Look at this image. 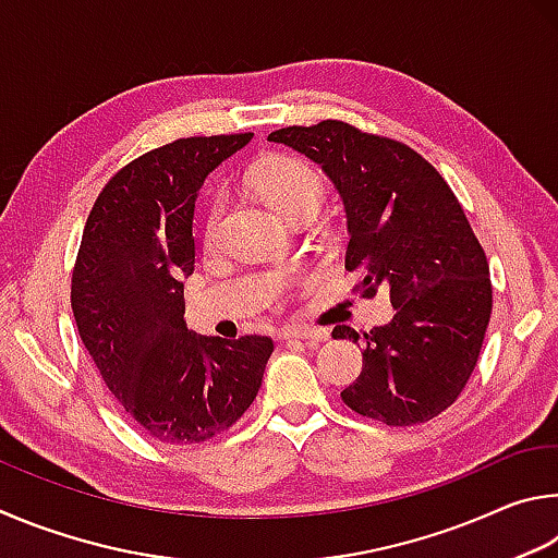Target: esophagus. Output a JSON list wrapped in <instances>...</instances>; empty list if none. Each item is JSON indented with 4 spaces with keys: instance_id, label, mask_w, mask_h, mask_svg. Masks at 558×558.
I'll return each instance as SVG.
<instances>
[{
    "instance_id": "obj_1",
    "label": "esophagus",
    "mask_w": 558,
    "mask_h": 558,
    "mask_svg": "<svg viewBox=\"0 0 558 558\" xmlns=\"http://www.w3.org/2000/svg\"><path fill=\"white\" fill-rule=\"evenodd\" d=\"M281 340H314V343H320V340H328L330 333L326 328H304V326H287L281 328L279 333Z\"/></svg>"
}]
</instances>
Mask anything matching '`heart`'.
<instances>
[{"label":"heart","mask_w":558,"mask_h":558,"mask_svg":"<svg viewBox=\"0 0 558 558\" xmlns=\"http://www.w3.org/2000/svg\"><path fill=\"white\" fill-rule=\"evenodd\" d=\"M252 185L281 218L296 222L314 218L324 198V175L314 163L296 154H269L254 166ZM222 203L215 198L205 215V240H213L220 222Z\"/></svg>","instance_id":"1"}]
</instances>
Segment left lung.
<instances>
[{
  "mask_svg": "<svg viewBox=\"0 0 558 558\" xmlns=\"http://www.w3.org/2000/svg\"><path fill=\"white\" fill-rule=\"evenodd\" d=\"M269 142L320 163L343 195L345 269L363 299L389 291L395 318L363 333V373L340 397L387 426L424 424L451 407L481 357L493 314L490 267L451 185L422 154L389 136L324 120ZM336 338L360 340L338 326Z\"/></svg>",
  "mask_w": 558,
  "mask_h": 558,
  "instance_id": "left-lung-1",
  "label": "left lung"
}]
</instances>
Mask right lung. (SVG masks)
Here are the masks:
<instances>
[{"instance_id":"1","label":"right lung","mask_w":558,"mask_h":558,"mask_svg":"<svg viewBox=\"0 0 558 558\" xmlns=\"http://www.w3.org/2000/svg\"><path fill=\"white\" fill-rule=\"evenodd\" d=\"M252 140L189 136L122 166L87 215L71 277L77 333L124 414L154 441H210L247 412L274 353L267 336L185 328L193 208L215 166Z\"/></svg>"}]
</instances>
